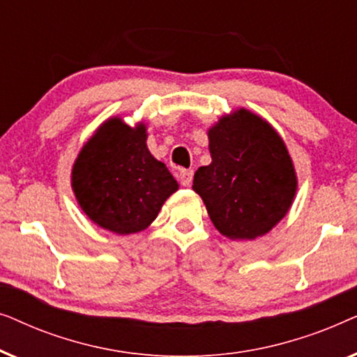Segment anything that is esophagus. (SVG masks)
I'll return each mask as SVG.
<instances>
[{"instance_id": "obj_1", "label": "esophagus", "mask_w": 357, "mask_h": 357, "mask_svg": "<svg viewBox=\"0 0 357 357\" xmlns=\"http://www.w3.org/2000/svg\"><path fill=\"white\" fill-rule=\"evenodd\" d=\"M178 180L183 187H190V183H192V180H193V170L182 169L178 172Z\"/></svg>"}]
</instances>
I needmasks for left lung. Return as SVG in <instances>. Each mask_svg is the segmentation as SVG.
I'll use <instances>...</instances> for the list:
<instances>
[{"label":"left lung","mask_w":357,"mask_h":357,"mask_svg":"<svg viewBox=\"0 0 357 357\" xmlns=\"http://www.w3.org/2000/svg\"><path fill=\"white\" fill-rule=\"evenodd\" d=\"M211 164L195 172L193 190L222 236L253 241L286 216L297 190L294 164L276 130L238 109L208 130Z\"/></svg>","instance_id":"1"}]
</instances>
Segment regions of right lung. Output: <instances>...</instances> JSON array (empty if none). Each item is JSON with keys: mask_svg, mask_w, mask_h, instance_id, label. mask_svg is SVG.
Masks as SVG:
<instances>
[{"mask_svg": "<svg viewBox=\"0 0 357 357\" xmlns=\"http://www.w3.org/2000/svg\"><path fill=\"white\" fill-rule=\"evenodd\" d=\"M146 125L120 116L104 121L73 164L71 187L82 211L97 226L126 236L144 231L165 199L178 190L164 162L146 146Z\"/></svg>", "mask_w": 357, "mask_h": 357, "instance_id": "obj_1", "label": "right lung"}]
</instances>
